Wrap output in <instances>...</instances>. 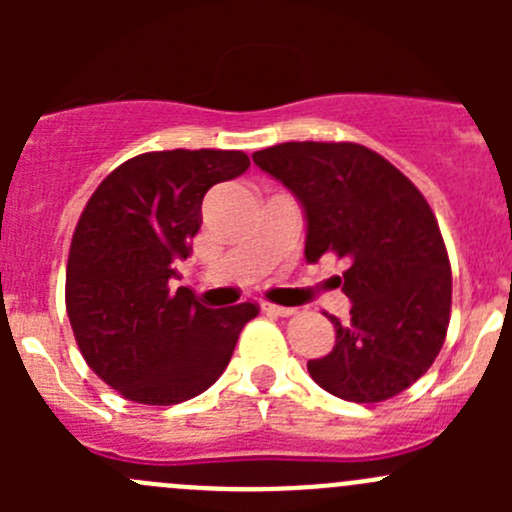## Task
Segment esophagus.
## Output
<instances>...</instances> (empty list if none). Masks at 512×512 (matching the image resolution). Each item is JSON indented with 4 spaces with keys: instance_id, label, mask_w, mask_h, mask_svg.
I'll use <instances>...</instances> for the list:
<instances>
[{
    "instance_id": "1",
    "label": "esophagus",
    "mask_w": 512,
    "mask_h": 512,
    "mask_svg": "<svg viewBox=\"0 0 512 512\" xmlns=\"http://www.w3.org/2000/svg\"><path fill=\"white\" fill-rule=\"evenodd\" d=\"M262 312L275 314V317H292L294 309L292 307H282V304H272V302H262Z\"/></svg>"
}]
</instances>
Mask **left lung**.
Instances as JSON below:
<instances>
[{"instance_id": "left-lung-1", "label": "left lung", "mask_w": 512, "mask_h": 512, "mask_svg": "<svg viewBox=\"0 0 512 512\" xmlns=\"http://www.w3.org/2000/svg\"><path fill=\"white\" fill-rule=\"evenodd\" d=\"M304 208V257L349 267L347 324L329 317L334 349L307 361L329 394L376 404L409 389L433 364L451 319V262L421 190L359 143H280L252 153Z\"/></svg>"}]
</instances>
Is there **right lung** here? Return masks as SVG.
I'll return each instance as SVG.
<instances>
[{
	"label": "right lung",
	"instance_id": "obj_1",
	"mask_svg": "<svg viewBox=\"0 0 512 512\" xmlns=\"http://www.w3.org/2000/svg\"><path fill=\"white\" fill-rule=\"evenodd\" d=\"M250 168L242 151H156L126 160L86 203L66 265V314L98 379L123 399L170 406L220 379L257 304L210 309L173 289L215 183Z\"/></svg>",
	"mask_w": 512,
	"mask_h": 512
}]
</instances>
